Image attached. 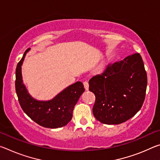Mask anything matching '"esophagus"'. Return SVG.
<instances>
[{"label": "esophagus", "instance_id": "1", "mask_svg": "<svg viewBox=\"0 0 160 160\" xmlns=\"http://www.w3.org/2000/svg\"><path fill=\"white\" fill-rule=\"evenodd\" d=\"M83 85H84V87H85V90H88V89H89V83H88V81H84Z\"/></svg>", "mask_w": 160, "mask_h": 160}]
</instances>
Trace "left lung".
Segmentation results:
<instances>
[{
  "instance_id": "1",
  "label": "left lung",
  "mask_w": 160,
  "mask_h": 160,
  "mask_svg": "<svg viewBox=\"0 0 160 160\" xmlns=\"http://www.w3.org/2000/svg\"><path fill=\"white\" fill-rule=\"evenodd\" d=\"M147 84V73L139 53L109 65L89 81V90L96 98L94 116L108 125L128 121L141 109Z\"/></svg>"
}]
</instances>
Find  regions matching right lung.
Wrapping results in <instances>:
<instances>
[{
    "mask_svg": "<svg viewBox=\"0 0 160 160\" xmlns=\"http://www.w3.org/2000/svg\"><path fill=\"white\" fill-rule=\"evenodd\" d=\"M29 50L25 51L16 68L15 90L19 103L24 112L39 125L49 128L65 126L72 119L75 105L85 91L83 84H72L48 101L34 99L23 84L22 77L21 66Z\"/></svg>",
    "mask_w": 160,
    "mask_h": 160,
    "instance_id": "obj_1",
    "label": "right lung"
}]
</instances>
